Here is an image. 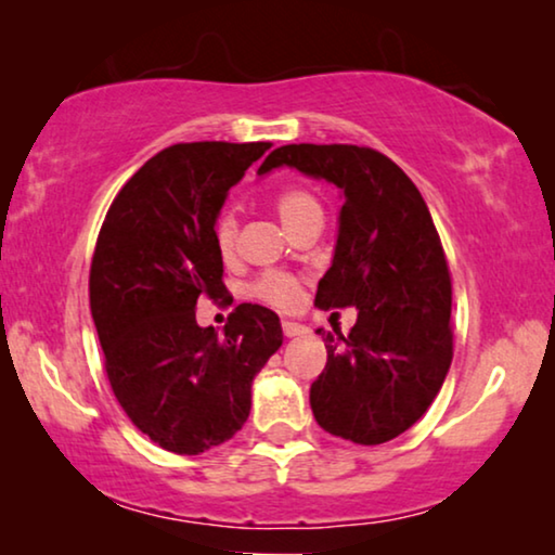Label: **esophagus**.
Wrapping results in <instances>:
<instances>
[{
	"instance_id": "obj_1",
	"label": "esophagus",
	"mask_w": 555,
	"mask_h": 555,
	"mask_svg": "<svg viewBox=\"0 0 555 555\" xmlns=\"http://www.w3.org/2000/svg\"><path fill=\"white\" fill-rule=\"evenodd\" d=\"M283 333H285L287 338H295V336H306L308 328H306V325H300V323L283 321Z\"/></svg>"
}]
</instances>
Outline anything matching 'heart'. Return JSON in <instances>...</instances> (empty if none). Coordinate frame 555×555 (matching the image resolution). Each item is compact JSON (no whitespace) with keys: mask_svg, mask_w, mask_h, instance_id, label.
I'll return each mask as SVG.
<instances>
[{"mask_svg":"<svg viewBox=\"0 0 555 555\" xmlns=\"http://www.w3.org/2000/svg\"><path fill=\"white\" fill-rule=\"evenodd\" d=\"M278 215L283 219L287 230H293L295 224L306 222L310 217H323V209L318 199L306 189H285L283 194L278 196ZM237 215L232 209H224L222 215L217 217L215 222V242L219 253L230 255L234 249V242H237ZM257 298L278 308H291L298 302V283L293 278L280 275V272H272V275H264L260 283L255 285Z\"/></svg>","mask_w":555,"mask_h":555,"instance_id":"heart-1","label":"heart"}]
</instances>
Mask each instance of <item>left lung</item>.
Returning a JSON list of instances; mask_svg holds the SVG:
<instances>
[{
    "label": "left lung",
    "mask_w": 555,
    "mask_h": 555,
    "mask_svg": "<svg viewBox=\"0 0 555 555\" xmlns=\"http://www.w3.org/2000/svg\"><path fill=\"white\" fill-rule=\"evenodd\" d=\"M283 166L340 192L336 247L315 306L359 310L348 336L318 328L328 363L310 384V409L333 437L384 444L422 420L450 371L452 283L442 242L414 181L374 149L291 143L257 173Z\"/></svg>",
    "instance_id": "left-lung-1"
}]
</instances>
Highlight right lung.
Listing matches in <instances>:
<instances>
[{"mask_svg": "<svg viewBox=\"0 0 555 555\" xmlns=\"http://www.w3.org/2000/svg\"><path fill=\"white\" fill-rule=\"evenodd\" d=\"M270 143H177L113 199L90 268V313L113 393L164 450L199 454L247 422L253 382L283 346L280 318L242 302L224 333L196 323V300L227 298L215 222Z\"/></svg>", "mask_w": 555, "mask_h": 555, "instance_id": "obj_1", "label": "right lung"}]
</instances>
